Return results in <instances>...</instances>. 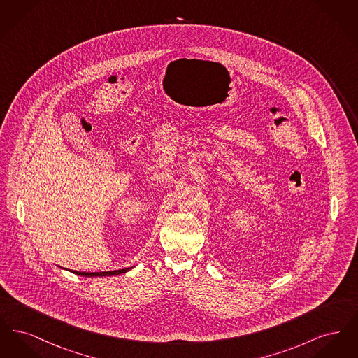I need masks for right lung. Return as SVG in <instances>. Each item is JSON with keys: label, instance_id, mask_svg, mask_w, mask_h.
Segmentation results:
<instances>
[{"label": "right lung", "instance_id": "1", "mask_svg": "<svg viewBox=\"0 0 358 358\" xmlns=\"http://www.w3.org/2000/svg\"><path fill=\"white\" fill-rule=\"evenodd\" d=\"M133 267H129V268H123V270H115V271H104V273H80V271H72L76 275H82V276H111V275H120V273H127L130 271Z\"/></svg>", "mask_w": 358, "mask_h": 358}]
</instances>
